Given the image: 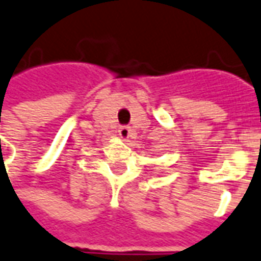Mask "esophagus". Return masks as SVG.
I'll list each match as a JSON object with an SVG mask.
<instances>
[{
  "mask_svg": "<svg viewBox=\"0 0 261 261\" xmlns=\"http://www.w3.org/2000/svg\"><path fill=\"white\" fill-rule=\"evenodd\" d=\"M118 136L122 139V140H128L129 137L132 136V129L129 128V126H121L118 129Z\"/></svg>",
  "mask_w": 261,
  "mask_h": 261,
  "instance_id": "esophagus-1",
  "label": "esophagus"
}]
</instances>
